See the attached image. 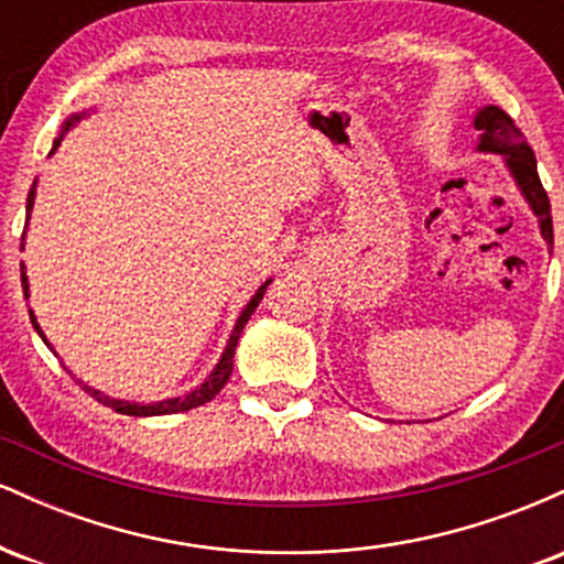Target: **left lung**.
Segmentation results:
<instances>
[{"label":"left lung","instance_id":"obj_1","mask_svg":"<svg viewBox=\"0 0 564 564\" xmlns=\"http://www.w3.org/2000/svg\"><path fill=\"white\" fill-rule=\"evenodd\" d=\"M475 129L480 132L477 140V151L480 153H498L507 161V170L514 177L517 187L525 196L528 206L533 215L539 217V228L543 241L549 243V251L554 246V228H552V206H549V196L543 191L539 166H535L533 148L528 145L525 134L517 129L509 113H503L498 106H485L475 116Z\"/></svg>","mask_w":564,"mask_h":564}]
</instances>
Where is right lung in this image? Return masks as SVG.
Segmentation results:
<instances>
[{
  "label": "right lung",
  "mask_w": 564,
  "mask_h": 564,
  "mask_svg": "<svg viewBox=\"0 0 564 564\" xmlns=\"http://www.w3.org/2000/svg\"><path fill=\"white\" fill-rule=\"evenodd\" d=\"M84 116H87V111H84V113H74V116H70V119H66V124H63L61 134H57V140L53 142V151H50V156H53V153L57 151V145H61V142H63V134H66L68 129L76 124V121L84 119ZM34 198H36V183L31 185V191H29V200H25V219L31 217V209H34ZM25 228H29V225H25ZM23 243H25V230H23V238H21V251H23ZM21 283H23V296H25V300H29V275H25V268H23V262H21ZM270 283H273V278H268V281H264L262 286L254 291V296H251V300L246 302V307L241 310V315H238L236 326H232V332H230V339H228V345H225V349H223V358L217 360L215 371H212L209 377L204 379V384H198L196 390H191V392H187V394H183V398L159 400V403H132V400H116V398H108V394H102L100 390H95V387L84 384V381H79V384H82V390L93 394V398L97 400V403H102V405L113 408L116 413H124V416H166V413L191 411V408H198V405L209 403V400L215 398V394H217L219 390H223L225 384H228V379H230V373H232V355H236L238 339H241V334H243V326H246V321H249V318H251V313H254V310L260 307V302H262L264 291H268ZM29 315H31V323H34L36 334L42 336V339H44V345L50 347L47 336H44L42 326H39V323H36V315H34V310H29ZM50 349H53V347H50ZM53 352H55V349H53Z\"/></svg>",
  "instance_id": "add662e5"
}]
</instances>
